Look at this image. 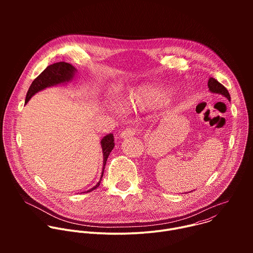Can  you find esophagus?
Here are the masks:
<instances>
[{
  "label": "esophagus",
  "mask_w": 253,
  "mask_h": 253,
  "mask_svg": "<svg viewBox=\"0 0 253 253\" xmlns=\"http://www.w3.org/2000/svg\"><path fill=\"white\" fill-rule=\"evenodd\" d=\"M137 131H138V130L135 129V128H126L125 130H123V131L121 132L120 136H121V138H124V139L131 138V137H133L134 135H136Z\"/></svg>",
  "instance_id": "34e87169"
}]
</instances>
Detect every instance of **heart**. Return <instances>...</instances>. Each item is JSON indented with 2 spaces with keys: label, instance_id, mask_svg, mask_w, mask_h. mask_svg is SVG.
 Segmentation results:
<instances>
[{
  "label": "heart",
  "instance_id": "b5f03b06",
  "mask_svg": "<svg viewBox=\"0 0 253 253\" xmlns=\"http://www.w3.org/2000/svg\"><path fill=\"white\" fill-rule=\"evenodd\" d=\"M166 95L152 87H140L132 91L127 97L126 103L134 109L145 110L166 102Z\"/></svg>",
  "mask_w": 253,
  "mask_h": 253
}]
</instances>
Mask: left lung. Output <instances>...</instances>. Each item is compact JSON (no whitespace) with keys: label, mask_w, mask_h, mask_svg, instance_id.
I'll use <instances>...</instances> for the list:
<instances>
[{"label":"left lung","mask_w":253,"mask_h":253,"mask_svg":"<svg viewBox=\"0 0 253 253\" xmlns=\"http://www.w3.org/2000/svg\"><path fill=\"white\" fill-rule=\"evenodd\" d=\"M208 88L212 93H218V94L226 97L228 100H230V95H229V92L227 91V89L216 79L210 78L208 80Z\"/></svg>","instance_id":"1"}]
</instances>
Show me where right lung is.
Returning a JSON list of instances; mask_svg holds the SVG:
<instances>
[{"label": "right lung", "mask_w": 253, "mask_h": 253, "mask_svg": "<svg viewBox=\"0 0 253 253\" xmlns=\"http://www.w3.org/2000/svg\"><path fill=\"white\" fill-rule=\"evenodd\" d=\"M76 69L74 68V66H72L69 63L66 62H58V63H54L50 66H48L42 73L36 78L28 92H27V96H26V100L25 103H27L34 94H36L37 92L47 88V87H51L57 84H61L64 83L66 81L71 80L74 76ZM101 146H102V150H103V171H102V176L100 181L96 184V186H94L93 188H91L90 190H88L87 192H91L93 190H95L101 183V180L103 177V173H104V169H105V165L108 159V156L111 153V151L114 148V136L113 134H108L106 135L102 140H101Z\"/></svg>", "instance_id": "obj_1"}]
</instances>
